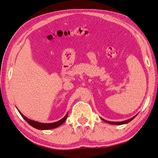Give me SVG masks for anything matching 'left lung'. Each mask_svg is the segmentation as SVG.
Instances as JSON below:
<instances>
[{
    "label": "left lung",
    "instance_id": "8db88e82",
    "mask_svg": "<svg viewBox=\"0 0 158 158\" xmlns=\"http://www.w3.org/2000/svg\"><path fill=\"white\" fill-rule=\"evenodd\" d=\"M136 116H134V117H131V118H130V119H127L126 121H121V122H113V121H106L105 119H103V118H102V119L103 121H104L105 122H106V123H108L109 124H111V125H123V124H125V123H129V122H130L131 121H132L134 118L136 117Z\"/></svg>",
    "mask_w": 158,
    "mask_h": 158
}]
</instances>
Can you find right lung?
I'll return each instance as SVG.
<instances>
[{"instance_id": "1", "label": "right lung", "mask_w": 158, "mask_h": 158, "mask_svg": "<svg viewBox=\"0 0 158 158\" xmlns=\"http://www.w3.org/2000/svg\"><path fill=\"white\" fill-rule=\"evenodd\" d=\"M20 114H21V116L23 117L24 119L27 122V123L31 125L32 127H33L37 129V130H52V129H54L57 127L60 126V125H62L64 122L65 121L66 118L67 117V114H68V112L66 114V115L62 119L59 120V121L57 122H54V123H40V122H37V121H35L30 119V118H28L27 117H26L24 114H22L20 111L18 110Z\"/></svg>"}]
</instances>
